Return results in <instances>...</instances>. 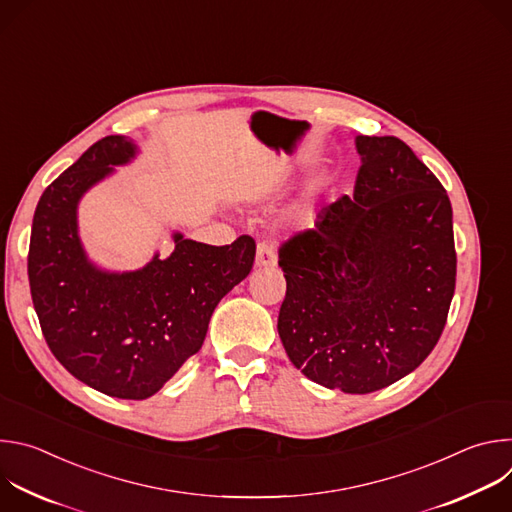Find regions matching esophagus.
<instances>
[{
	"instance_id": "obj_1",
	"label": "esophagus",
	"mask_w": 512,
	"mask_h": 512,
	"mask_svg": "<svg viewBox=\"0 0 512 512\" xmlns=\"http://www.w3.org/2000/svg\"><path fill=\"white\" fill-rule=\"evenodd\" d=\"M277 263V255L271 245L259 243L257 245V255H255V267H273Z\"/></svg>"
}]
</instances>
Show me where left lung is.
I'll return each mask as SVG.
<instances>
[{
    "label": "left lung",
    "mask_w": 512,
    "mask_h": 512,
    "mask_svg": "<svg viewBox=\"0 0 512 512\" xmlns=\"http://www.w3.org/2000/svg\"><path fill=\"white\" fill-rule=\"evenodd\" d=\"M354 194L279 249L283 348L310 381L364 395L393 385L442 336L456 287L452 204L393 135H356Z\"/></svg>",
    "instance_id": "left-lung-1"
}]
</instances>
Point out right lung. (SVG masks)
Masks as SVG:
<instances>
[{"label": "right lung", "mask_w": 512, "mask_h": 512, "mask_svg": "<svg viewBox=\"0 0 512 512\" xmlns=\"http://www.w3.org/2000/svg\"><path fill=\"white\" fill-rule=\"evenodd\" d=\"M139 154L107 135L62 172L34 212L28 277L48 348L85 385L117 399H148L204 342L210 316L255 261L247 235L214 247L172 233L174 251L135 271L93 263L79 235V202Z\"/></svg>", "instance_id": "add662e5"}]
</instances>
